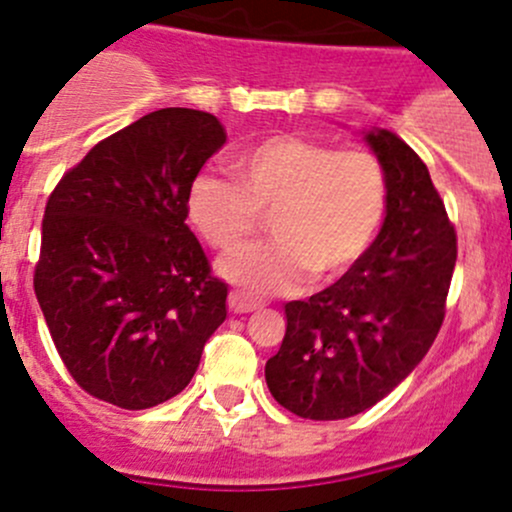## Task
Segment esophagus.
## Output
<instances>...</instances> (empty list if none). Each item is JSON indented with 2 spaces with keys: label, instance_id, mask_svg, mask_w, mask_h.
<instances>
[{
  "label": "esophagus",
  "instance_id": "34e87169",
  "mask_svg": "<svg viewBox=\"0 0 512 512\" xmlns=\"http://www.w3.org/2000/svg\"><path fill=\"white\" fill-rule=\"evenodd\" d=\"M228 309L233 311V314H247V311L257 309V301L247 299L245 294L238 292V289H233V292L228 294Z\"/></svg>",
  "mask_w": 512,
  "mask_h": 512
}]
</instances>
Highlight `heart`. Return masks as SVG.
<instances>
[{
	"label": "heart",
	"mask_w": 512,
	"mask_h": 512,
	"mask_svg": "<svg viewBox=\"0 0 512 512\" xmlns=\"http://www.w3.org/2000/svg\"><path fill=\"white\" fill-rule=\"evenodd\" d=\"M230 174L201 171L186 193V215L218 252H235L272 215L274 240L223 262V274L252 297L289 292L311 270L336 277L368 252L387 211V174L363 147L274 134L228 161Z\"/></svg>",
	"instance_id": "obj_1"
}]
</instances>
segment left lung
Returning <instances> with one entry per match:
<instances>
[{
	"mask_svg": "<svg viewBox=\"0 0 512 512\" xmlns=\"http://www.w3.org/2000/svg\"><path fill=\"white\" fill-rule=\"evenodd\" d=\"M365 139L387 174L380 235L331 287L284 304L287 333L265 365L274 400L319 422L365 412L417 368L456 265V230L424 161L387 129Z\"/></svg>",
	"mask_w": 512,
	"mask_h": 512,
	"instance_id": "obj_1",
	"label": "left lung"
}]
</instances>
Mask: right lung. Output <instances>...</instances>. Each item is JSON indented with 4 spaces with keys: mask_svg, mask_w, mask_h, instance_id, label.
Listing matches in <instances>:
<instances>
[{
    "mask_svg": "<svg viewBox=\"0 0 512 512\" xmlns=\"http://www.w3.org/2000/svg\"><path fill=\"white\" fill-rule=\"evenodd\" d=\"M228 134L211 112L164 107L110 134L51 191L34 292L88 395L147 410L191 383L225 321L228 284L186 225V193Z\"/></svg>",
    "mask_w": 512,
    "mask_h": 512,
    "instance_id": "right-lung-1",
    "label": "right lung"
}]
</instances>
